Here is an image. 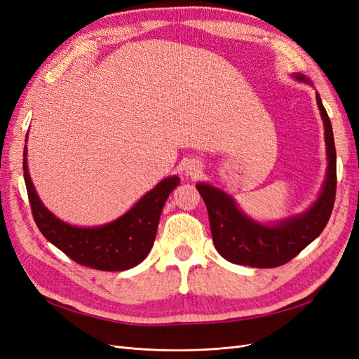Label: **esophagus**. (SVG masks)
Listing matches in <instances>:
<instances>
[{
    "mask_svg": "<svg viewBox=\"0 0 359 359\" xmlns=\"http://www.w3.org/2000/svg\"><path fill=\"white\" fill-rule=\"evenodd\" d=\"M202 172V165L196 160H191L186 165V175L190 178H196L199 177V173Z\"/></svg>",
    "mask_w": 359,
    "mask_h": 359,
    "instance_id": "esophagus-1",
    "label": "esophagus"
}]
</instances>
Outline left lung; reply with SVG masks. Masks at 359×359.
<instances>
[{
	"label": "left lung",
	"instance_id": "left-lung-1",
	"mask_svg": "<svg viewBox=\"0 0 359 359\" xmlns=\"http://www.w3.org/2000/svg\"><path fill=\"white\" fill-rule=\"evenodd\" d=\"M298 82L311 83L306 76L293 74ZM318 107L325 127L327 145V177L318 199L302 214L271 224L253 220L238 208L231 194L211 184L198 182L196 189L206 205L214 245L226 260L253 268L285 265L322 233L335 201L337 156L330 116L316 94Z\"/></svg>",
	"mask_w": 359,
	"mask_h": 359
}]
</instances>
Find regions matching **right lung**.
Instances as JSON below:
<instances>
[{"instance_id":"add662e5","label":"right lung","mask_w":359,"mask_h":359,"mask_svg":"<svg viewBox=\"0 0 359 359\" xmlns=\"http://www.w3.org/2000/svg\"><path fill=\"white\" fill-rule=\"evenodd\" d=\"M24 177L32 217L43 236L74 262L100 271H124L142 262L153 248L163 205L180 184L177 175L168 177L119 219L103 226L79 227L60 220L41 203L28 172L27 145Z\"/></svg>"}]
</instances>
